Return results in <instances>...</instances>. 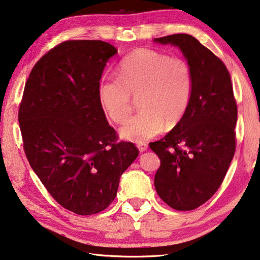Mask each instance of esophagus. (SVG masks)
Here are the masks:
<instances>
[{"label":"esophagus","instance_id":"1","mask_svg":"<svg viewBox=\"0 0 260 260\" xmlns=\"http://www.w3.org/2000/svg\"><path fill=\"white\" fill-rule=\"evenodd\" d=\"M138 148L141 152H144V151H146V149H148V144H146L145 142H140V143H138Z\"/></svg>","mask_w":260,"mask_h":260}]
</instances>
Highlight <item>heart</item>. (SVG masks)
I'll return each mask as SVG.
<instances>
[{"label":"heart","mask_w":260,"mask_h":260,"mask_svg":"<svg viewBox=\"0 0 260 260\" xmlns=\"http://www.w3.org/2000/svg\"><path fill=\"white\" fill-rule=\"evenodd\" d=\"M119 78H102L98 98L105 114L120 124L132 111L131 95L139 98L142 110L119 128L122 139L140 143L161 133L165 124L176 125L185 114L192 95V72L186 61L138 49L118 66Z\"/></svg>","instance_id":"b5f03b06"}]
</instances>
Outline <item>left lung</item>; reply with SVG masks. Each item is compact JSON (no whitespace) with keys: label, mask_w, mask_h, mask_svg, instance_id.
Segmentation results:
<instances>
[{"label":"left lung","mask_w":260,"mask_h":260,"mask_svg":"<svg viewBox=\"0 0 260 260\" xmlns=\"http://www.w3.org/2000/svg\"><path fill=\"white\" fill-rule=\"evenodd\" d=\"M181 50L192 72V95L176 126L150 149L160 159L154 186L176 210H192L218 190L235 152L238 108L229 70L221 60L187 34L154 39Z\"/></svg>","instance_id":"left-lung-1"}]
</instances>
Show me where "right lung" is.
<instances>
[{"instance_id":"right-lung-1","label":"right lung","mask_w":260,"mask_h":260,"mask_svg":"<svg viewBox=\"0 0 260 260\" xmlns=\"http://www.w3.org/2000/svg\"><path fill=\"white\" fill-rule=\"evenodd\" d=\"M116 53L102 41L55 46L32 68L19 109L30 167L56 202L77 215L105 210L139 155L133 143H116L99 102L98 85Z\"/></svg>"}]
</instances>
